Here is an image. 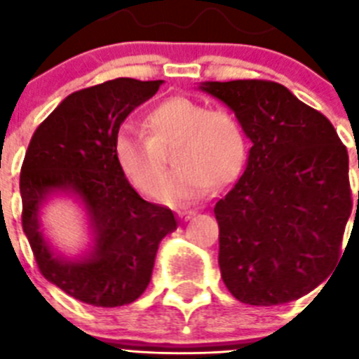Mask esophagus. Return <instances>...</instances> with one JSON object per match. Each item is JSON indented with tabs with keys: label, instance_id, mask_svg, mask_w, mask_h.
<instances>
[{
	"label": "esophagus",
	"instance_id": "34e87169",
	"mask_svg": "<svg viewBox=\"0 0 359 359\" xmlns=\"http://www.w3.org/2000/svg\"><path fill=\"white\" fill-rule=\"evenodd\" d=\"M182 215L185 217V220H189V219H192L194 215H196V212H194V210H187V212H183Z\"/></svg>",
	"mask_w": 359,
	"mask_h": 359
}]
</instances>
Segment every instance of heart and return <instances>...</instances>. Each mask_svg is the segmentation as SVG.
<instances>
[{
    "mask_svg": "<svg viewBox=\"0 0 359 359\" xmlns=\"http://www.w3.org/2000/svg\"><path fill=\"white\" fill-rule=\"evenodd\" d=\"M144 126L147 135L123 128L115 137L114 153L124 176L146 196L160 188L158 197L165 201L196 199L212 183L231 182L244 167V128L224 108L170 97L146 115ZM172 147L177 169L164 182L166 153Z\"/></svg>",
    "mask_w": 359,
    "mask_h": 359,
    "instance_id": "1",
    "label": "heart"
}]
</instances>
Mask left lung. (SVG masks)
<instances>
[{
	"mask_svg": "<svg viewBox=\"0 0 359 359\" xmlns=\"http://www.w3.org/2000/svg\"><path fill=\"white\" fill-rule=\"evenodd\" d=\"M199 88L235 111L252 142L244 174L213 208L222 281L252 306L295 301L340 258L353 212L347 147L325 115L281 83L206 81Z\"/></svg>",
	"mask_w": 359,
	"mask_h": 359,
	"instance_id": "1",
	"label": "left lung"
}]
</instances>
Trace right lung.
<instances>
[{
    "label": "right lung",
    "instance_id": "obj_1",
    "mask_svg": "<svg viewBox=\"0 0 359 359\" xmlns=\"http://www.w3.org/2000/svg\"><path fill=\"white\" fill-rule=\"evenodd\" d=\"M162 83L117 78L72 92L39 124L26 149L19 180L25 235L41 274L85 304L137 301L151 281L158 245L177 228L167 206L135 192L114 153L121 124ZM55 191H72L88 210L95 248L85 259L64 260L41 236L38 208Z\"/></svg>",
    "mask_w": 359,
    "mask_h": 359
}]
</instances>
